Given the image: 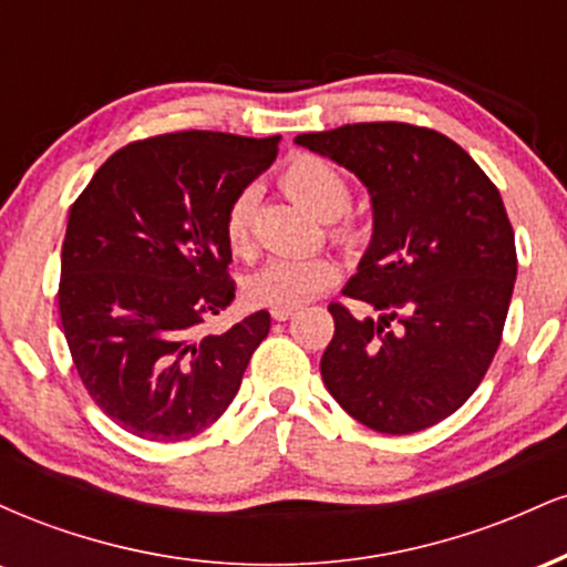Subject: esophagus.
Masks as SVG:
<instances>
[{"label": "esophagus", "instance_id": "obj_1", "mask_svg": "<svg viewBox=\"0 0 567 567\" xmlns=\"http://www.w3.org/2000/svg\"><path fill=\"white\" fill-rule=\"evenodd\" d=\"M292 315H296V309H288V306H271V317H275L277 322L290 320Z\"/></svg>", "mask_w": 567, "mask_h": 567}]
</instances>
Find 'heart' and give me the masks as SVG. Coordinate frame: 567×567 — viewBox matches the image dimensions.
Masks as SVG:
<instances>
[{
    "instance_id": "obj_1",
    "label": "heart",
    "mask_w": 567,
    "mask_h": 567,
    "mask_svg": "<svg viewBox=\"0 0 567 567\" xmlns=\"http://www.w3.org/2000/svg\"><path fill=\"white\" fill-rule=\"evenodd\" d=\"M279 184L290 197L309 207L320 218H333L343 213L351 202V186L347 175L330 165L328 159L315 154H296L279 171ZM250 216L252 192H239L229 202L224 216V237L234 256H245L250 250ZM338 237L349 239L354 234L351 224L336 226ZM336 264L328 256H301V258H271L247 279V296L261 306H298L309 303L336 282Z\"/></svg>"
}]
</instances>
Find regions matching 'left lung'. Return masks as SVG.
Here are the masks:
<instances>
[{"label": "left lung", "mask_w": 567, "mask_h": 567, "mask_svg": "<svg viewBox=\"0 0 567 567\" xmlns=\"http://www.w3.org/2000/svg\"><path fill=\"white\" fill-rule=\"evenodd\" d=\"M368 186L373 239L343 296L320 370L351 419L383 434L434 426L464 405L496 357L517 250L496 184L458 143L408 122L303 133Z\"/></svg>", "instance_id": "left-lung-1"}]
</instances>
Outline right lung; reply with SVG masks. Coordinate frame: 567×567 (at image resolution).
Wrapping results in <instances>:
<instances>
[{
	"instance_id": "right-lung-1",
	"label": "right lung",
	"mask_w": 567,
	"mask_h": 567,
	"mask_svg": "<svg viewBox=\"0 0 567 567\" xmlns=\"http://www.w3.org/2000/svg\"><path fill=\"white\" fill-rule=\"evenodd\" d=\"M279 135L181 130L133 141L97 167L69 210L58 311L71 362L114 424L181 442L216 424L269 336V311L226 333L229 202L277 157Z\"/></svg>"
}]
</instances>
